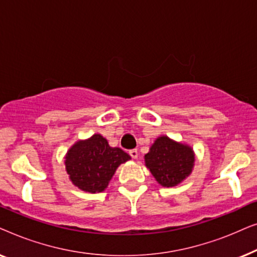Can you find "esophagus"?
Wrapping results in <instances>:
<instances>
[{
  "label": "esophagus",
  "instance_id": "esophagus-1",
  "mask_svg": "<svg viewBox=\"0 0 257 257\" xmlns=\"http://www.w3.org/2000/svg\"><path fill=\"white\" fill-rule=\"evenodd\" d=\"M130 156H131L133 159H137V158H138V156H139L138 150H131V151H130Z\"/></svg>",
  "mask_w": 257,
  "mask_h": 257
}]
</instances>
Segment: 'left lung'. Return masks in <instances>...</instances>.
I'll return each instance as SVG.
<instances>
[{
  "instance_id": "obj_1",
  "label": "left lung",
  "mask_w": 257,
  "mask_h": 257,
  "mask_svg": "<svg viewBox=\"0 0 257 257\" xmlns=\"http://www.w3.org/2000/svg\"><path fill=\"white\" fill-rule=\"evenodd\" d=\"M144 159L158 184L163 187H175L191 175L195 153L187 144L160 136L154 140Z\"/></svg>"
}]
</instances>
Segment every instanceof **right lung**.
Wrapping results in <instances>:
<instances>
[{
  "mask_svg": "<svg viewBox=\"0 0 257 257\" xmlns=\"http://www.w3.org/2000/svg\"><path fill=\"white\" fill-rule=\"evenodd\" d=\"M131 159L119 147H111L99 133L78 140L64 157L65 171L76 187L89 193L106 189L119 165Z\"/></svg>",
  "mask_w": 257,
  "mask_h": 257,
  "instance_id": "right-lung-1",
  "label": "right lung"
}]
</instances>
